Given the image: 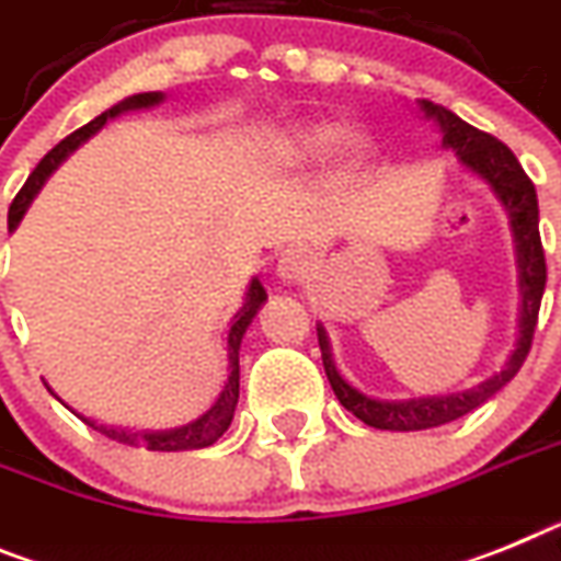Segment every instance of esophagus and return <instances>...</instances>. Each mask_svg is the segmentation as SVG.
I'll return each mask as SVG.
<instances>
[{
    "instance_id": "34e87169",
    "label": "esophagus",
    "mask_w": 561,
    "mask_h": 561,
    "mask_svg": "<svg viewBox=\"0 0 561 561\" xmlns=\"http://www.w3.org/2000/svg\"><path fill=\"white\" fill-rule=\"evenodd\" d=\"M309 270H312V252L304 247L286 249L284 255H280V261H277V275L284 277V280H289V284H295V280L309 275Z\"/></svg>"
}]
</instances>
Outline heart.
Here are the masks:
<instances>
[{
    "mask_svg": "<svg viewBox=\"0 0 561 561\" xmlns=\"http://www.w3.org/2000/svg\"><path fill=\"white\" fill-rule=\"evenodd\" d=\"M337 141H340V150L346 152L348 158L360 156L363 152L360 133H346V136L340 138L337 124L312 122V124H295V127H289V130L277 133V136L272 138V158H275L277 164H286V167L312 164V161L327 156Z\"/></svg>",
    "mask_w": 561,
    "mask_h": 561,
    "instance_id": "b5f03b06",
    "label": "heart"
}]
</instances>
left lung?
<instances>
[{"label":"left lung","mask_w":561,"mask_h":561,"mask_svg":"<svg viewBox=\"0 0 561 561\" xmlns=\"http://www.w3.org/2000/svg\"><path fill=\"white\" fill-rule=\"evenodd\" d=\"M420 110L425 116L434 118L443 130V147L457 152V158L471 172H477L496 198L502 201V207L511 218V229H514L516 243V263H519V340L511 354V360L505 363L500 375L491 380L473 386V389L462 391V394H445V397H423V400H400V403H386V400H375L348 386L340 377L337 366L332 360V348H329L327 329L318 327V343L320 354H323V368L332 382L334 394H337L340 405L348 409L357 420H363L371 428L380 431H423L434 428V425H445L451 420L466 417L468 411L482 405L485 400L496 394L505 382L514 380V375L522 368L525 357L534 343L536 318H539V304H542L545 280H548V266H545V249L542 238H539V204H536L534 181L525 175L522 164L516 161L514 152L500 141V138L488 136V133L477 130L459 116H454L451 110L439 107L434 102H420Z\"/></svg>","instance_id":"left-lung-1"}]
</instances>
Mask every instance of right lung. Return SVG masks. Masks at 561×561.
I'll return each mask as SVG.
<instances>
[{
	"label": "right lung",
	"instance_id": "right-lung-1",
	"mask_svg": "<svg viewBox=\"0 0 561 561\" xmlns=\"http://www.w3.org/2000/svg\"><path fill=\"white\" fill-rule=\"evenodd\" d=\"M164 102V95L161 93H138V95H130V99H124V102H118L116 107L104 110L102 116H95L93 122L84 124V127H79L76 133H70L67 138H61L56 147H53L50 152H47L45 158H42L39 164H36V170L27 175L25 186L19 190L16 198H13L11 209H8V229H16L19 221H22V215L27 213V207H31V201L36 198V193L42 190V184L47 181V175H50L56 167L65 161L70 152L79 147L81 141H88L93 133H99L104 127V124L110 122V118H116L118 113H124V110H144V107H152V104ZM266 300V289L261 286V280L257 277H252V284H249V291H247V304L241 306V312L234 314L232 320V329H229V380L227 386H224V391L218 394V400L213 403V409L207 411V414H201L195 423H186L181 425V428H172V431H127V428H107V425H95L93 420L81 417L84 423L90 425V428L102 431V434H107L110 439H116V443H124V445H144L147 451H190V448H207V445H213L215 439L221 437L224 431L229 428V423H232V414H234V405H238V389H241V366H238V348H241V340L243 334H247L249 323H252V318L257 314V309H261V304Z\"/></svg>",
	"mask_w": 561,
	"mask_h": 561
}]
</instances>
